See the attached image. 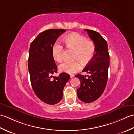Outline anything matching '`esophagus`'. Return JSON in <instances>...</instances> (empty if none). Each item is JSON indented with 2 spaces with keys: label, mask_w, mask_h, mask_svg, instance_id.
Instances as JSON below:
<instances>
[{
  "label": "esophagus",
  "mask_w": 134,
  "mask_h": 134,
  "mask_svg": "<svg viewBox=\"0 0 134 134\" xmlns=\"http://www.w3.org/2000/svg\"><path fill=\"white\" fill-rule=\"evenodd\" d=\"M70 77L71 78H73V77H74V75H72V74H71V75H70Z\"/></svg>",
  "instance_id": "34e87169"
}]
</instances>
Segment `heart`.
Segmentation results:
<instances>
[{
	"instance_id": "b5f03b06",
	"label": "heart",
	"mask_w": 134,
	"mask_h": 134,
	"mask_svg": "<svg viewBox=\"0 0 134 134\" xmlns=\"http://www.w3.org/2000/svg\"><path fill=\"white\" fill-rule=\"evenodd\" d=\"M63 41L68 48L75 50L74 58L77 60L72 62H66L61 64L59 66L60 71L71 74L79 71L82 69L80 61L82 64H87L92 61L96 52V45L93 41L87 40L84 36L77 33L66 36ZM63 52V47L58 42H56L52 48V55L54 60L58 62H62Z\"/></svg>"
}]
</instances>
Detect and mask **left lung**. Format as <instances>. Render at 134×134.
<instances>
[{"label": "left lung", "instance_id": "left-lung-1", "mask_svg": "<svg viewBox=\"0 0 134 134\" xmlns=\"http://www.w3.org/2000/svg\"><path fill=\"white\" fill-rule=\"evenodd\" d=\"M90 39L96 45V52L93 59L85 67L83 72L90 75L77 74L75 77L81 81L80 87L77 89V96L81 101L86 103L97 100L106 87L108 68L109 66V55L107 42L99 33L92 30L85 29Z\"/></svg>", "mask_w": 134, "mask_h": 134}]
</instances>
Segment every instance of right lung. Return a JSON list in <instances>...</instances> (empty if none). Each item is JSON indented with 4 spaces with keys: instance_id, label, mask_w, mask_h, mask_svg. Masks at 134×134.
I'll return each mask as SVG.
<instances>
[{
    "instance_id": "obj_1",
    "label": "right lung",
    "mask_w": 134,
    "mask_h": 134,
    "mask_svg": "<svg viewBox=\"0 0 134 134\" xmlns=\"http://www.w3.org/2000/svg\"><path fill=\"white\" fill-rule=\"evenodd\" d=\"M64 29H48L40 33L30 44L28 69L34 92L42 101L54 105L62 100L63 89L70 75L62 72L53 76L58 67L52 55V48Z\"/></svg>"
}]
</instances>
